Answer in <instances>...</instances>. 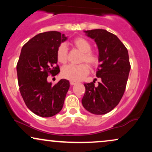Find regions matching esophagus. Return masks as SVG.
Returning <instances> with one entry per match:
<instances>
[{
	"mask_svg": "<svg viewBox=\"0 0 152 152\" xmlns=\"http://www.w3.org/2000/svg\"><path fill=\"white\" fill-rule=\"evenodd\" d=\"M78 82H76V81H70V84L71 85H74V84H76V83H78Z\"/></svg>",
	"mask_w": 152,
	"mask_h": 152,
	"instance_id": "obj_1",
	"label": "esophagus"
}]
</instances>
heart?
I'll return each instance as SVG.
<instances>
[{
    "label": "heart",
    "mask_w": 152,
    "mask_h": 152,
    "mask_svg": "<svg viewBox=\"0 0 152 152\" xmlns=\"http://www.w3.org/2000/svg\"><path fill=\"white\" fill-rule=\"evenodd\" d=\"M72 45L82 52L81 62H86L91 68L96 67L99 64V56L91 50V44L83 37H77L72 41ZM69 57V50L65 43H61L56 50L57 60L61 64H66ZM89 73V67L86 64L64 66L61 70L63 78L70 81H78L83 79Z\"/></svg>",
    "instance_id": "1"
}]
</instances>
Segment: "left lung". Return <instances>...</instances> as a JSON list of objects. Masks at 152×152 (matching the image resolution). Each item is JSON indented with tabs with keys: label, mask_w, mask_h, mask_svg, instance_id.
<instances>
[{
	"label": "left lung",
	"mask_w": 152,
	"mask_h": 152,
	"mask_svg": "<svg viewBox=\"0 0 152 152\" xmlns=\"http://www.w3.org/2000/svg\"><path fill=\"white\" fill-rule=\"evenodd\" d=\"M98 46L99 61L96 76L102 79L96 86L94 81L84 83L82 104L87 111L96 115L114 109L124 94L131 69L128 50L116 35L104 29L86 31Z\"/></svg>",
	"instance_id": "obj_1"
}]
</instances>
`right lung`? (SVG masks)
<instances>
[{"label": "right lung", "mask_w": 152, "mask_h": 152, "mask_svg": "<svg viewBox=\"0 0 152 152\" xmlns=\"http://www.w3.org/2000/svg\"><path fill=\"white\" fill-rule=\"evenodd\" d=\"M66 38L57 31L41 33L22 48L16 67L19 90L26 106L38 116H53L64 106L69 81L61 79L52 86L47 78L60 71L56 50Z\"/></svg>", "instance_id": "obj_1"}]
</instances>
